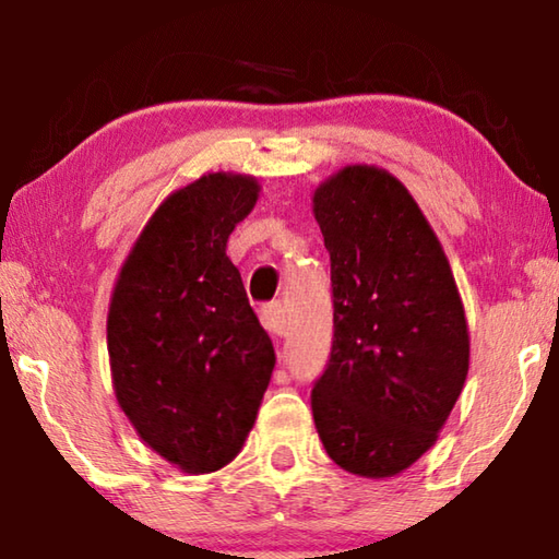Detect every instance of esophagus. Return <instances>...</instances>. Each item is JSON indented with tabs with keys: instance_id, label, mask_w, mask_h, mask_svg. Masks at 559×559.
I'll return each mask as SVG.
<instances>
[{
	"instance_id": "34e87169",
	"label": "esophagus",
	"mask_w": 559,
	"mask_h": 559,
	"mask_svg": "<svg viewBox=\"0 0 559 559\" xmlns=\"http://www.w3.org/2000/svg\"><path fill=\"white\" fill-rule=\"evenodd\" d=\"M261 325L269 330L271 335H283V310H281V302H266V306L261 308Z\"/></svg>"
}]
</instances>
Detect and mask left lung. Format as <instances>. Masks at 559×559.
Returning <instances> with one entry per match:
<instances>
[{
    "instance_id": "8db88e82",
    "label": "left lung",
    "mask_w": 559,
    "mask_h": 559,
    "mask_svg": "<svg viewBox=\"0 0 559 559\" xmlns=\"http://www.w3.org/2000/svg\"><path fill=\"white\" fill-rule=\"evenodd\" d=\"M333 347L310 394L340 468L390 478L427 453L468 374V325L437 234L400 179L349 165L313 194Z\"/></svg>"
}]
</instances>
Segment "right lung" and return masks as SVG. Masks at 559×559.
I'll return each mask as SVG.
<instances>
[{
	"instance_id": "right-lung-1",
	"label": "right lung",
	"mask_w": 559,
	"mask_h": 559,
	"mask_svg": "<svg viewBox=\"0 0 559 559\" xmlns=\"http://www.w3.org/2000/svg\"><path fill=\"white\" fill-rule=\"evenodd\" d=\"M259 192L257 179L234 173L177 189L138 236L110 298L120 409L150 449L194 476L241 451L276 365L226 257Z\"/></svg>"
}]
</instances>
